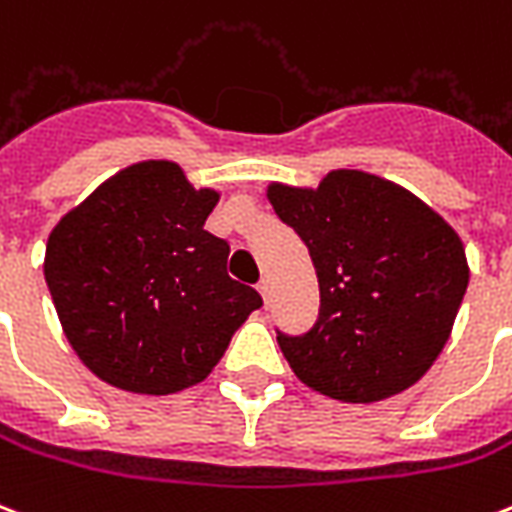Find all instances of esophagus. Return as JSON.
<instances>
[{
  "label": "esophagus",
  "mask_w": 512,
  "mask_h": 512,
  "mask_svg": "<svg viewBox=\"0 0 512 512\" xmlns=\"http://www.w3.org/2000/svg\"><path fill=\"white\" fill-rule=\"evenodd\" d=\"M257 290H260L263 300L271 298V279H268V276H265V279H260V284H257Z\"/></svg>",
  "instance_id": "esophagus-1"
}]
</instances>
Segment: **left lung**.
<instances>
[{
  "mask_svg": "<svg viewBox=\"0 0 512 512\" xmlns=\"http://www.w3.org/2000/svg\"><path fill=\"white\" fill-rule=\"evenodd\" d=\"M319 279V319L276 335L295 376L341 403L405 392L438 360L470 282L464 244L432 206L360 169L317 187L268 185Z\"/></svg>",
  "mask_w": 512,
  "mask_h": 512,
  "instance_id": "1",
  "label": "left lung"
}]
</instances>
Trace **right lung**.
<instances>
[{"instance_id":"add662e5","label":"right lung","mask_w":512,"mask_h":512,"mask_svg":"<svg viewBox=\"0 0 512 512\" xmlns=\"http://www.w3.org/2000/svg\"><path fill=\"white\" fill-rule=\"evenodd\" d=\"M220 201L174 161L101 182L50 230L45 282L74 354L134 395L204 381L263 298L230 279L228 241L204 230Z\"/></svg>"}]
</instances>
